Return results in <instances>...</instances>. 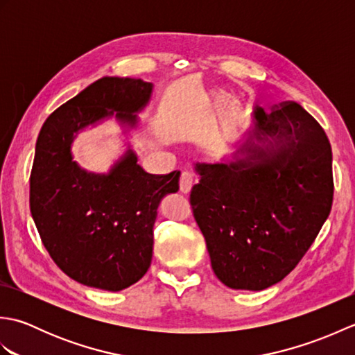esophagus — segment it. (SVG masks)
Instances as JSON below:
<instances>
[{
	"label": "esophagus",
	"instance_id": "esophagus-1",
	"mask_svg": "<svg viewBox=\"0 0 355 355\" xmlns=\"http://www.w3.org/2000/svg\"><path fill=\"white\" fill-rule=\"evenodd\" d=\"M193 183H195V178H193L192 173L184 171L182 173V177H180V191H182L183 193H189Z\"/></svg>",
	"mask_w": 355,
	"mask_h": 355
}]
</instances>
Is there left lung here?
<instances>
[{
  "label": "left lung",
  "mask_w": 355,
  "mask_h": 355,
  "mask_svg": "<svg viewBox=\"0 0 355 355\" xmlns=\"http://www.w3.org/2000/svg\"><path fill=\"white\" fill-rule=\"evenodd\" d=\"M254 119L243 158L195 166L201 178L191 206L216 277L259 291L281 282L311 247L334 182L327 134L299 103L281 102Z\"/></svg>",
  "instance_id": "8db88e82"
}]
</instances>
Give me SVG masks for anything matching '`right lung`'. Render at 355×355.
<instances>
[{"label": "right lung", "mask_w": 355, "mask_h": 355, "mask_svg": "<svg viewBox=\"0 0 355 355\" xmlns=\"http://www.w3.org/2000/svg\"><path fill=\"white\" fill-rule=\"evenodd\" d=\"M153 84L102 78L61 105L37 135L30 173V212L44 247L67 276L93 288L120 291L145 276L153 259L160 200L178 191L180 171L154 175L132 149L110 173H92L73 162L74 134L116 117L135 126Z\"/></svg>", "instance_id": "obj_1"}]
</instances>
